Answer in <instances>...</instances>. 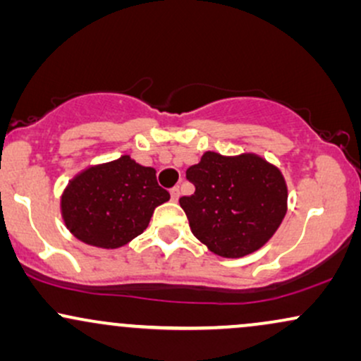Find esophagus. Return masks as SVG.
Instances as JSON below:
<instances>
[{
    "label": "esophagus",
    "mask_w": 361,
    "mask_h": 361,
    "mask_svg": "<svg viewBox=\"0 0 361 361\" xmlns=\"http://www.w3.org/2000/svg\"><path fill=\"white\" fill-rule=\"evenodd\" d=\"M171 198H173V202H178V198H180V188H178V186H175V188H171Z\"/></svg>",
    "instance_id": "34e87169"
}]
</instances>
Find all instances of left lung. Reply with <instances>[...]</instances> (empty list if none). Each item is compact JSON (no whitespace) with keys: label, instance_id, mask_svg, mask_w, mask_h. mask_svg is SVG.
I'll return each mask as SVG.
<instances>
[{"label":"left lung","instance_id":"obj_1","mask_svg":"<svg viewBox=\"0 0 361 361\" xmlns=\"http://www.w3.org/2000/svg\"><path fill=\"white\" fill-rule=\"evenodd\" d=\"M195 193L181 197L195 238L224 258L259 250L287 214V185L280 169L256 154L226 157L205 152L186 169Z\"/></svg>","mask_w":361,"mask_h":361}]
</instances>
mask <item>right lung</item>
I'll return each instance as SVG.
<instances>
[{"instance_id": "right-lung-1", "label": "right lung", "mask_w": 361, "mask_h": 361, "mask_svg": "<svg viewBox=\"0 0 361 361\" xmlns=\"http://www.w3.org/2000/svg\"><path fill=\"white\" fill-rule=\"evenodd\" d=\"M168 200L154 168L122 156L74 176L62 193L61 210L80 241L115 250L142 234L156 207Z\"/></svg>"}]
</instances>
